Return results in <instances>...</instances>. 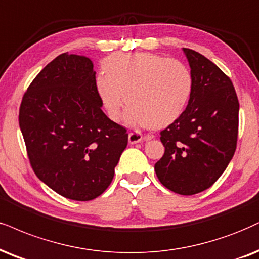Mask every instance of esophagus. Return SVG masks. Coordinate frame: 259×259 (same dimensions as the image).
I'll use <instances>...</instances> for the list:
<instances>
[{
  "mask_svg": "<svg viewBox=\"0 0 259 259\" xmlns=\"http://www.w3.org/2000/svg\"><path fill=\"white\" fill-rule=\"evenodd\" d=\"M151 137L146 136L144 137L142 133L138 132V131H133V132L128 133V143L130 144H137V143H140L142 140H149Z\"/></svg>",
  "mask_w": 259,
  "mask_h": 259,
  "instance_id": "esophagus-1",
  "label": "esophagus"
}]
</instances>
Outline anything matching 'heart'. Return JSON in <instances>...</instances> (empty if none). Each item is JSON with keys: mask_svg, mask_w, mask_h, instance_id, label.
I'll return each instance as SVG.
<instances>
[{"mask_svg": "<svg viewBox=\"0 0 259 259\" xmlns=\"http://www.w3.org/2000/svg\"><path fill=\"white\" fill-rule=\"evenodd\" d=\"M103 71L95 88L113 121L120 120L128 102L127 123L162 128L180 116L192 94L190 69L157 54H114L104 60Z\"/></svg>", "mask_w": 259, "mask_h": 259, "instance_id": "b5f03b06", "label": "heart"}]
</instances>
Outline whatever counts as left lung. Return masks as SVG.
Instances as JSON below:
<instances>
[{
    "instance_id": "obj_1",
    "label": "left lung",
    "mask_w": 259,
    "mask_h": 259,
    "mask_svg": "<svg viewBox=\"0 0 259 259\" xmlns=\"http://www.w3.org/2000/svg\"><path fill=\"white\" fill-rule=\"evenodd\" d=\"M193 89L180 116L161 132L164 155L155 164L158 180L191 196L212 186L237 149L239 101L231 79L215 63L184 48Z\"/></svg>"
}]
</instances>
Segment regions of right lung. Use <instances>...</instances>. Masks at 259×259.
Instances as JSON below:
<instances>
[{
  "label": "right lung",
  "instance_id": "add662e5",
  "mask_svg": "<svg viewBox=\"0 0 259 259\" xmlns=\"http://www.w3.org/2000/svg\"><path fill=\"white\" fill-rule=\"evenodd\" d=\"M89 57L61 54L25 92L19 124L32 169L56 193L86 202L114 178L128 143L124 127L102 111Z\"/></svg>",
  "mask_w": 259,
  "mask_h": 259
}]
</instances>
